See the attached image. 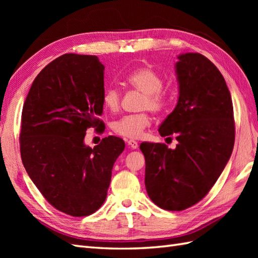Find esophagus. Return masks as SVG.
Listing matches in <instances>:
<instances>
[{
    "label": "esophagus",
    "mask_w": 258,
    "mask_h": 258,
    "mask_svg": "<svg viewBox=\"0 0 258 258\" xmlns=\"http://www.w3.org/2000/svg\"><path fill=\"white\" fill-rule=\"evenodd\" d=\"M126 143H127V145H128V147H131V149H133V150H136L139 147V143L136 141H133V140H130V141H127L126 142Z\"/></svg>",
    "instance_id": "esophagus-1"
}]
</instances>
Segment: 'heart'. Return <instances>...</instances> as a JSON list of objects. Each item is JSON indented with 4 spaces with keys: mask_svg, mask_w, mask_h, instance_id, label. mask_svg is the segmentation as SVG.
<instances>
[{
    "mask_svg": "<svg viewBox=\"0 0 258 258\" xmlns=\"http://www.w3.org/2000/svg\"><path fill=\"white\" fill-rule=\"evenodd\" d=\"M126 83L131 87L144 93L143 108H150L154 112H160L165 108L169 101V93L164 91L163 76L151 68H140L131 72L126 78ZM120 92L115 86L106 87L103 93L102 103L109 112H116L119 107ZM151 125V117L146 113L125 115L115 120L112 130L115 134L125 139L138 140L142 138L146 127Z\"/></svg>",
    "mask_w": 258,
    "mask_h": 258,
    "instance_id": "heart-1",
    "label": "heart"
}]
</instances>
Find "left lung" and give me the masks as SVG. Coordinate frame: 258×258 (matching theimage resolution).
<instances>
[{
    "mask_svg": "<svg viewBox=\"0 0 258 258\" xmlns=\"http://www.w3.org/2000/svg\"><path fill=\"white\" fill-rule=\"evenodd\" d=\"M175 63L178 101L161 124V136L177 134L176 149L143 142L145 187L166 211H183L204 197L232 155L233 103L218 69L200 53H183Z\"/></svg>",
    "mask_w": 258,
    "mask_h": 258,
    "instance_id": "obj_1",
    "label": "left lung"
}]
</instances>
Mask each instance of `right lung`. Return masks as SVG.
I'll return each instance as SVG.
<instances>
[{
	"mask_svg": "<svg viewBox=\"0 0 258 258\" xmlns=\"http://www.w3.org/2000/svg\"><path fill=\"white\" fill-rule=\"evenodd\" d=\"M104 65L95 55L64 54L33 81L22 111L23 165L45 200L71 216H87L106 199L112 169L124 151L116 136L94 149L89 127L100 128Z\"/></svg>",
	"mask_w": 258,
	"mask_h": 258,
	"instance_id": "right-lung-1",
	"label": "right lung"
}]
</instances>
